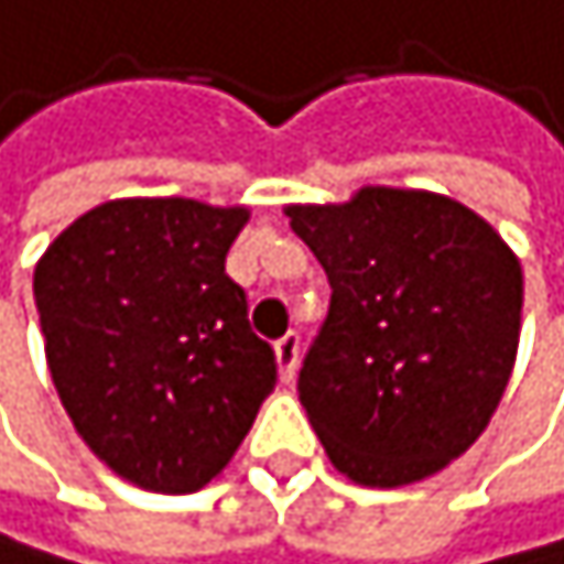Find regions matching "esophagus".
Wrapping results in <instances>:
<instances>
[{
	"label": "esophagus",
	"instance_id": "esophagus-1",
	"mask_svg": "<svg viewBox=\"0 0 564 564\" xmlns=\"http://www.w3.org/2000/svg\"><path fill=\"white\" fill-rule=\"evenodd\" d=\"M273 352H276V366H280V380L291 383L294 373H297V359H301V335L297 332H288L273 346Z\"/></svg>",
	"mask_w": 564,
	"mask_h": 564
}]
</instances>
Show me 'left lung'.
<instances>
[{
	"instance_id": "obj_1",
	"label": "left lung",
	"mask_w": 564,
	"mask_h": 564,
	"mask_svg": "<svg viewBox=\"0 0 564 564\" xmlns=\"http://www.w3.org/2000/svg\"><path fill=\"white\" fill-rule=\"evenodd\" d=\"M288 218L332 284L297 377L332 466L387 490L435 476L507 390L521 263L490 221L432 191L359 187L343 205H291Z\"/></svg>"
}]
</instances>
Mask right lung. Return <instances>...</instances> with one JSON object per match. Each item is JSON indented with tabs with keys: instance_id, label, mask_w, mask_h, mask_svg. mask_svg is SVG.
<instances>
[{
	"instance_id": "add662e5",
	"label": "right lung",
	"mask_w": 564,
	"mask_h": 564,
	"mask_svg": "<svg viewBox=\"0 0 564 564\" xmlns=\"http://www.w3.org/2000/svg\"><path fill=\"white\" fill-rule=\"evenodd\" d=\"M246 208L106 202L33 270L43 349L67 417L116 476L153 494L212 482L276 387L226 253Z\"/></svg>"
}]
</instances>
